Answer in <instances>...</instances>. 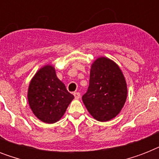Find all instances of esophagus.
I'll return each mask as SVG.
<instances>
[{
    "mask_svg": "<svg viewBox=\"0 0 159 159\" xmlns=\"http://www.w3.org/2000/svg\"><path fill=\"white\" fill-rule=\"evenodd\" d=\"M73 95H74L75 99H79V98H80V93H79V92H74V93H73Z\"/></svg>",
    "mask_w": 159,
    "mask_h": 159,
    "instance_id": "1",
    "label": "esophagus"
}]
</instances>
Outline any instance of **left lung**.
Returning <instances> with one entry per match:
<instances>
[{
  "label": "left lung",
  "instance_id": "8db88e82",
  "mask_svg": "<svg viewBox=\"0 0 159 159\" xmlns=\"http://www.w3.org/2000/svg\"><path fill=\"white\" fill-rule=\"evenodd\" d=\"M127 98V84L116 62L106 57L93 62L90 71L89 87L82 102L95 120L108 121L118 115Z\"/></svg>",
  "mask_w": 159,
  "mask_h": 159
}]
</instances>
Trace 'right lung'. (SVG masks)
Returning a JSON list of instances; mask_svg holds the SVG:
<instances>
[{
	"label": "right lung",
	"mask_w": 159,
	"mask_h": 159,
	"mask_svg": "<svg viewBox=\"0 0 159 159\" xmlns=\"http://www.w3.org/2000/svg\"><path fill=\"white\" fill-rule=\"evenodd\" d=\"M27 97L34 115L47 124L59 120L74 99L50 64L41 67L34 74L30 82Z\"/></svg>",
	"instance_id": "right-lung-1"
}]
</instances>
